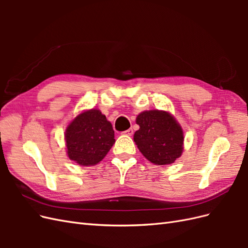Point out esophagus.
I'll return each mask as SVG.
<instances>
[{"label": "esophagus", "mask_w": 248, "mask_h": 248, "mask_svg": "<svg viewBox=\"0 0 248 248\" xmlns=\"http://www.w3.org/2000/svg\"><path fill=\"white\" fill-rule=\"evenodd\" d=\"M124 134H126V136H128V137H131L132 134H133V129L132 128H129V129H127V130H125L124 132H123Z\"/></svg>", "instance_id": "1"}]
</instances>
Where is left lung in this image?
<instances>
[{
	"label": "left lung",
	"mask_w": 248,
	"mask_h": 248,
	"mask_svg": "<svg viewBox=\"0 0 248 248\" xmlns=\"http://www.w3.org/2000/svg\"><path fill=\"white\" fill-rule=\"evenodd\" d=\"M140 129L134 141L141 154L157 166L170 164L183 151L184 136L174 117L162 110L142 111L137 118Z\"/></svg>",
	"instance_id": "1"
}]
</instances>
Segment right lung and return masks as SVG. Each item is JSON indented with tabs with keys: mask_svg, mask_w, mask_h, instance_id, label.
I'll list each match as a JSON object with an SVG mask.
<instances>
[{
	"mask_svg": "<svg viewBox=\"0 0 248 248\" xmlns=\"http://www.w3.org/2000/svg\"><path fill=\"white\" fill-rule=\"evenodd\" d=\"M68 157L79 166H94L101 161L115 144V131L99 109L81 112L65 132Z\"/></svg>",
	"mask_w": 248,
	"mask_h": 248,
	"instance_id": "obj_1",
	"label": "right lung"
}]
</instances>
